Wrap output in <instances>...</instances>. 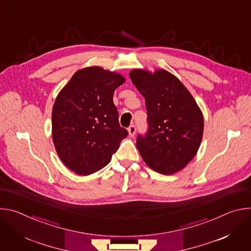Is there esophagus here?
I'll return each instance as SVG.
<instances>
[{
	"instance_id": "esophagus-1",
	"label": "esophagus",
	"mask_w": 251,
	"mask_h": 251,
	"mask_svg": "<svg viewBox=\"0 0 251 251\" xmlns=\"http://www.w3.org/2000/svg\"><path fill=\"white\" fill-rule=\"evenodd\" d=\"M128 132H129V135L130 137H133L136 133V126L135 125H131L129 128H128Z\"/></svg>"
}]
</instances>
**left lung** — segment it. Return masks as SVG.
<instances>
[{
	"mask_svg": "<svg viewBox=\"0 0 251 251\" xmlns=\"http://www.w3.org/2000/svg\"><path fill=\"white\" fill-rule=\"evenodd\" d=\"M129 76L144 96L149 129L137 137V149L148 167L162 175L183 170L196 156L203 134V116L182 81L165 69L135 68Z\"/></svg>",
	"mask_w": 251,
	"mask_h": 251,
	"instance_id": "1",
	"label": "left lung"
}]
</instances>
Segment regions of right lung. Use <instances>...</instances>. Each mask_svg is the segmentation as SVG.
<instances>
[{
    "instance_id": "right-lung-1",
    "label": "right lung",
    "mask_w": 251,
    "mask_h": 251,
    "mask_svg": "<svg viewBox=\"0 0 251 251\" xmlns=\"http://www.w3.org/2000/svg\"><path fill=\"white\" fill-rule=\"evenodd\" d=\"M125 77L101 66L77 70L57 94L51 113V134L61 162L81 176L108 164L128 131L119 125L113 103Z\"/></svg>"
}]
</instances>
